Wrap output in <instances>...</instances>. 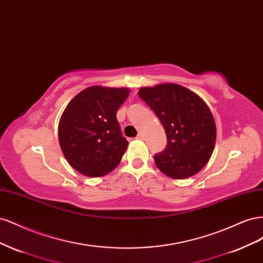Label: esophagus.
Masks as SVG:
<instances>
[{"mask_svg":"<svg viewBox=\"0 0 263 263\" xmlns=\"http://www.w3.org/2000/svg\"><path fill=\"white\" fill-rule=\"evenodd\" d=\"M136 138H137V139H144V134H142V133H138Z\"/></svg>","mask_w":263,"mask_h":263,"instance_id":"obj_1","label":"esophagus"}]
</instances>
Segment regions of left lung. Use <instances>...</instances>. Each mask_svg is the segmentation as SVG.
Masks as SVG:
<instances>
[{"label":"left lung","instance_id":"8db88e82","mask_svg":"<svg viewBox=\"0 0 263 263\" xmlns=\"http://www.w3.org/2000/svg\"><path fill=\"white\" fill-rule=\"evenodd\" d=\"M138 97L165 130L166 147L155 155L158 168L173 179L194 176L208 163L216 140L209 106L192 91L173 83L141 87Z\"/></svg>","mask_w":263,"mask_h":263}]
</instances>
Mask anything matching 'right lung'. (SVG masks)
I'll list each match as a JSON object with an SVG mask.
<instances>
[{"instance_id":"1","label":"right lung","mask_w":263,"mask_h":263,"mask_svg":"<svg viewBox=\"0 0 263 263\" xmlns=\"http://www.w3.org/2000/svg\"><path fill=\"white\" fill-rule=\"evenodd\" d=\"M128 89L91 86L71 100L59 123V142L68 162L87 177H102L121 162L128 146L116 113Z\"/></svg>"}]
</instances>
